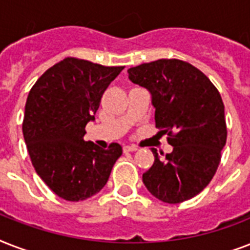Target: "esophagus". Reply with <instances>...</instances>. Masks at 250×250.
<instances>
[{
  "mask_svg": "<svg viewBox=\"0 0 250 250\" xmlns=\"http://www.w3.org/2000/svg\"><path fill=\"white\" fill-rule=\"evenodd\" d=\"M123 150H125V153L136 152L137 148L136 146H133V145H125V146H123Z\"/></svg>",
  "mask_w": 250,
  "mask_h": 250,
  "instance_id": "obj_1",
  "label": "esophagus"
}]
</instances>
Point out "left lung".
Returning a JSON list of instances; mask_svg holds the SVG:
<instances>
[{
    "mask_svg": "<svg viewBox=\"0 0 250 250\" xmlns=\"http://www.w3.org/2000/svg\"><path fill=\"white\" fill-rule=\"evenodd\" d=\"M133 84L149 90L154 121L174 149L143 174L146 189L161 201L179 204L198 194L213 179L226 145L225 105L213 83L184 61L158 60L128 70Z\"/></svg>",
    "mask_w": 250,
    "mask_h": 250,
    "instance_id": "8db88e82",
    "label": "left lung"
}]
</instances>
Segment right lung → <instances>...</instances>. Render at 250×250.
Returning <instances> with one entry per match:
<instances>
[{"label": "right lung", "mask_w": 250, "mask_h": 250, "mask_svg": "<svg viewBox=\"0 0 250 250\" xmlns=\"http://www.w3.org/2000/svg\"><path fill=\"white\" fill-rule=\"evenodd\" d=\"M123 66L105 67L64 58L42 74L29 90L23 136L37 175L67 201L92 197L105 187L122 146L102 149L84 141L101 97Z\"/></svg>", "instance_id": "1"}]
</instances>
